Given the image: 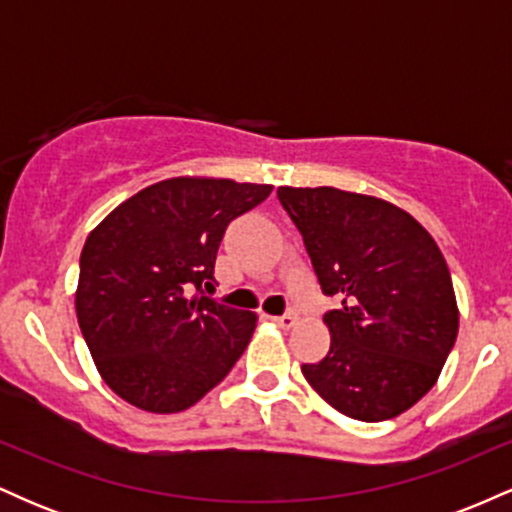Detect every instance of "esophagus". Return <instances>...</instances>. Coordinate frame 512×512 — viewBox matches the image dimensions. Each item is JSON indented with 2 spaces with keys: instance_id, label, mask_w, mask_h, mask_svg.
Here are the masks:
<instances>
[{
  "instance_id": "obj_1",
  "label": "esophagus",
  "mask_w": 512,
  "mask_h": 512,
  "mask_svg": "<svg viewBox=\"0 0 512 512\" xmlns=\"http://www.w3.org/2000/svg\"><path fill=\"white\" fill-rule=\"evenodd\" d=\"M272 320L276 322V325L279 327H284V330H291L293 325H296V313H284V315H279V317H272Z\"/></svg>"
}]
</instances>
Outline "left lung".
I'll use <instances>...</instances> for the list:
<instances>
[{"label": "left lung", "instance_id": "8db88e82", "mask_svg": "<svg viewBox=\"0 0 512 512\" xmlns=\"http://www.w3.org/2000/svg\"><path fill=\"white\" fill-rule=\"evenodd\" d=\"M325 296L330 351L303 363L310 387L358 421H385L436 385L460 313L431 233L385 199L337 187H279Z\"/></svg>", "mask_w": 512, "mask_h": 512}]
</instances>
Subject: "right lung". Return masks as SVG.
I'll return each mask as SVG.
<instances>
[{
  "label": "right lung",
  "mask_w": 512,
  "mask_h": 512,
  "mask_svg": "<svg viewBox=\"0 0 512 512\" xmlns=\"http://www.w3.org/2000/svg\"><path fill=\"white\" fill-rule=\"evenodd\" d=\"M272 185L170 178L144 187L88 233L76 317L105 385L132 407L178 414L243 356L257 315L228 308L214 262L228 223Z\"/></svg>",
  "instance_id": "1"
}]
</instances>
